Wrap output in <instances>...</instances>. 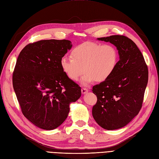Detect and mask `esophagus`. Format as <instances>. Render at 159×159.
<instances>
[{
    "mask_svg": "<svg viewBox=\"0 0 159 159\" xmlns=\"http://www.w3.org/2000/svg\"><path fill=\"white\" fill-rule=\"evenodd\" d=\"M88 89H86V88H82V93L83 94H86V93H88Z\"/></svg>",
    "mask_w": 159,
    "mask_h": 159,
    "instance_id": "esophagus-1",
    "label": "esophagus"
}]
</instances>
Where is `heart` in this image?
Masks as SVG:
<instances>
[{
  "label": "heart",
  "instance_id": "b5f03b06",
  "mask_svg": "<svg viewBox=\"0 0 159 159\" xmlns=\"http://www.w3.org/2000/svg\"><path fill=\"white\" fill-rule=\"evenodd\" d=\"M71 58L63 57L60 61L62 71L69 79L81 80L83 86L96 82H102L113 74L119 61V52L113 44L85 42L73 48Z\"/></svg>",
  "mask_w": 159,
  "mask_h": 159
}]
</instances>
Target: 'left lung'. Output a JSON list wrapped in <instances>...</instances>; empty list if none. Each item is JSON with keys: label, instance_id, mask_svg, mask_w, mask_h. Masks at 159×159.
<instances>
[{"label": "left lung", "instance_id": "1", "mask_svg": "<svg viewBox=\"0 0 159 159\" xmlns=\"http://www.w3.org/2000/svg\"><path fill=\"white\" fill-rule=\"evenodd\" d=\"M117 48V66L109 79L93 86L97 102L92 108L96 122L107 130L127 125L140 112L148 80V67L140 50L124 36L97 38Z\"/></svg>", "mask_w": 159, "mask_h": 159}]
</instances>
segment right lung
Wrapping results in <instances>:
<instances>
[{
  "mask_svg": "<svg viewBox=\"0 0 159 159\" xmlns=\"http://www.w3.org/2000/svg\"><path fill=\"white\" fill-rule=\"evenodd\" d=\"M72 47L67 40L30 44L19 53L13 86L22 113L34 125L52 130L67 119L81 88L62 71L60 61Z\"/></svg>",
  "mask_w": 159,
  "mask_h": 159,
  "instance_id": "add662e5",
  "label": "right lung"
}]
</instances>
